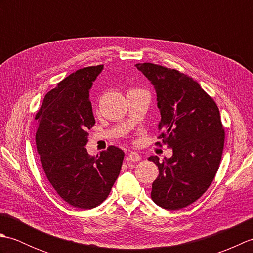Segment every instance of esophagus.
<instances>
[{
    "label": "esophagus",
    "instance_id": "obj_1",
    "mask_svg": "<svg viewBox=\"0 0 253 253\" xmlns=\"http://www.w3.org/2000/svg\"><path fill=\"white\" fill-rule=\"evenodd\" d=\"M140 160H141V157L137 152H130L126 158L127 162H138V161Z\"/></svg>",
    "mask_w": 253,
    "mask_h": 253
}]
</instances>
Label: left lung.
I'll use <instances>...</instances> for the list:
<instances>
[{
	"instance_id": "8db88e82",
	"label": "left lung",
	"mask_w": 253,
	"mask_h": 253,
	"mask_svg": "<svg viewBox=\"0 0 253 253\" xmlns=\"http://www.w3.org/2000/svg\"><path fill=\"white\" fill-rule=\"evenodd\" d=\"M135 66L154 85L158 138L173 149V157L162 162L149 158L159 168L151 198L166 210L186 208L208 190L221 163L225 131L218 107L196 80L177 69L152 63Z\"/></svg>"
}]
</instances>
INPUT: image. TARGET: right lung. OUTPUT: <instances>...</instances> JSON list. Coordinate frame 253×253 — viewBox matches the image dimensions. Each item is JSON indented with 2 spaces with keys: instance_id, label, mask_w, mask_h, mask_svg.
I'll return each mask as SVG.
<instances>
[{
  "instance_id": "obj_1",
  "label": "right lung",
  "mask_w": 253,
  "mask_h": 253,
  "mask_svg": "<svg viewBox=\"0 0 253 253\" xmlns=\"http://www.w3.org/2000/svg\"><path fill=\"white\" fill-rule=\"evenodd\" d=\"M102 69L84 67L64 78L36 114L37 151L47 180L64 201L84 210L98 207L110 195L125 155L110 146L91 157L84 147L95 124L89 90Z\"/></svg>"
}]
</instances>
